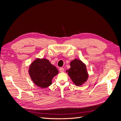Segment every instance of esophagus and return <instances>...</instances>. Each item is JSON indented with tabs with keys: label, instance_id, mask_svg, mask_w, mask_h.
Returning <instances> with one entry per match:
<instances>
[{
	"label": "esophagus",
	"instance_id": "obj_1",
	"mask_svg": "<svg viewBox=\"0 0 121 121\" xmlns=\"http://www.w3.org/2000/svg\"><path fill=\"white\" fill-rule=\"evenodd\" d=\"M59 70H60V72H63L64 71V69L63 68H60L59 69Z\"/></svg>",
	"mask_w": 121,
	"mask_h": 121
}]
</instances>
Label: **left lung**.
Listing matches in <instances>:
<instances>
[{"label": "left lung", "instance_id": "8db88e82", "mask_svg": "<svg viewBox=\"0 0 121 121\" xmlns=\"http://www.w3.org/2000/svg\"><path fill=\"white\" fill-rule=\"evenodd\" d=\"M71 68L67 70L68 75L77 86H80L85 83L88 77L86 65L78 59H75L70 63Z\"/></svg>", "mask_w": 121, "mask_h": 121}]
</instances>
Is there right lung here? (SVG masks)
Instances as JSON below:
<instances>
[{
	"label": "right lung",
	"mask_w": 121,
	"mask_h": 121,
	"mask_svg": "<svg viewBox=\"0 0 121 121\" xmlns=\"http://www.w3.org/2000/svg\"><path fill=\"white\" fill-rule=\"evenodd\" d=\"M29 75L35 84L42 88L52 84V79L58 73L56 68L45 58H37L31 64Z\"/></svg>",
	"instance_id": "1"
}]
</instances>
